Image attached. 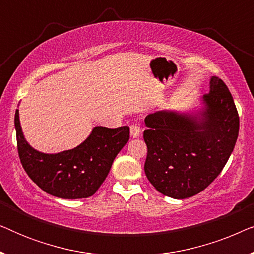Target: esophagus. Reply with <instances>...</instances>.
Wrapping results in <instances>:
<instances>
[{
  "mask_svg": "<svg viewBox=\"0 0 254 254\" xmlns=\"http://www.w3.org/2000/svg\"><path fill=\"white\" fill-rule=\"evenodd\" d=\"M141 134V129L137 125H131L130 126V136L131 137H138Z\"/></svg>",
  "mask_w": 254,
  "mask_h": 254,
  "instance_id": "obj_1",
  "label": "esophagus"
}]
</instances>
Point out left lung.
Masks as SVG:
<instances>
[{
    "label": "left lung",
    "instance_id": "8db88e82",
    "mask_svg": "<svg viewBox=\"0 0 254 254\" xmlns=\"http://www.w3.org/2000/svg\"><path fill=\"white\" fill-rule=\"evenodd\" d=\"M203 109L196 114L158 111L145 117L144 172L159 193L186 199L214 182L227 164L239 131V117L228 86L210 78Z\"/></svg>",
    "mask_w": 254,
    "mask_h": 254
}]
</instances>
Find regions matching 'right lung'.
<instances>
[{
    "label": "right lung",
    "mask_w": 254,
    "mask_h": 254,
    "mask_svg": "<svg viewBox=\"0 0 254 254\" xmlns=\"http://www.w3.org/2000/svg\"><path fill=\"white\" fill-rule=\"evenodd\" d=\"M17 149L27 176L45 192L61 199L93 195L109 175L114 158L129 140V127L116 129L97 126L89 137L74 149L44 154L24 137L19 112L15 113Z\"/></svg>",
    "instance_id": "add662e5"
}]
</instances>
